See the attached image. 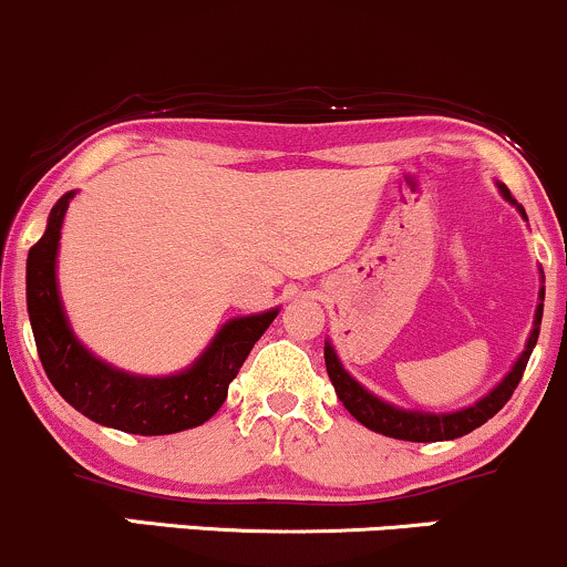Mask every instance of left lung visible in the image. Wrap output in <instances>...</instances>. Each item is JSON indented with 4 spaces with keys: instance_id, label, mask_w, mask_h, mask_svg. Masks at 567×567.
<instances>
[{
    "instance_id": "left-lung-1",
    "label": "left lung",
    "mask_w": 567,
    "mask_h": 567,
    "mask_svg": "<svg viewBox=\"0 0 567 567\" xmlns=\"http://www.w3.org/2000/svg\"><path fill=\"white\" fill-rule=\"evenodd\" d=\"M498 193L504 196V202H509L520 212L523 219L525 209L515 198L509 196L507 185L496 183ZM544 284V272H542ZM542 316H544V286L538 289V305L534 316V329H530L528 342H525V350L520 352L512 369L502 377V382L496 388H491L483 398H477L472 405H464V409L445 411V414H435V411H414L403 409V405H395L390 401H382V398L374 395L371 390H365L355 377H350V371L344 369L342 361H339L334 344L326 339L323 344V358H326V371H329L331 384H334L337 398L342 401L344 409L350 411L363 427L379 432V435L395 437V441H411V443H441V441H456V437L470 435L472 430H477L481 424L488 422L491 416H496L498 411L504 409V403L509 401L512 392H515L517 384H520L525 365H528L530 352L536 348L538 329H542Z\"/></svg>"
}]
</instances>
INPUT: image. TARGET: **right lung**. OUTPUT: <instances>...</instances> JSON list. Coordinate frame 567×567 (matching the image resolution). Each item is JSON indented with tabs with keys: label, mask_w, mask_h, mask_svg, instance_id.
I'll return each instance as SVG.
<instances>
[{
	"label": "right lung",
	"mask_w": 567,
	"mask_h": 567,
	"mask_svg": "<svg viewBox=\"0 0 567 567\" xmlns=\"http://www.w3.org/2000/svg\"><path fill=\"white\" fill-rule=\"evenodd\" d=\"M76 190L63 193L47 217L44 236L25 259V308L39 361L52 388L92 422L132 435H172L198 427L228 398L246 355L268 331L278 308L230 318L188 369L166 377H143L105 363L73 334L58 289V249L65 212Z\"/></svg>",
	"instance_id": "1"
}]
</instances>
